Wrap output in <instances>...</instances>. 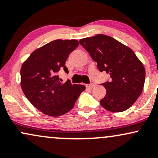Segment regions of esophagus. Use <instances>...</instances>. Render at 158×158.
I'll return each instance as SVG.
<instances>
[{
    "instance_id": "1",
    "label": "esophagus",
    "mask_w": 158,
    "mask_h": 158,
    "mask_svg": "<svg viewBox=\"0 0 158 158\" xmlns=\"http://www.w3.org/2000/svg\"><path fill=\"white\" fill-rule=\"evenodd\" d=\"M85 86H86L87 88H90V89H91V88H93L94 86H95V85L93 84V83H91V84H87L85 85Z\"/></svg>"
}]
</instances>
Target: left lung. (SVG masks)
Masks as SVG:
<instances>
[{"label":"left lung","instance_id":"1","mask_svg":"<svg viewBox=\"0 0 158 158\" xmlns=\"http://www.w3.org/2000/svg\"><path fill=\"white\" fill-rule=\"evenodd\" d=\"M97 63L100 72L110 74L111 80L102 84L106 95L100 100L103 108L122 112L136 102L143 90L146 70L133 50L110 36L99 34L79 40Z\"/></svg>","mask_w":158,"mask_h":158}]
</instances>
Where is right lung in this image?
<instances>
[{
	"mask_svg": "<svg viewBox=\"0 0 158 158\" xmlns=\"http://www.w3.org/2000/svg\"><path fill=\"white\" fill-rule=\"evenodd\" d=\"M79 45L77 40L52 41L36 49L22 64L21 87L29 101L46 115L59 117L68 113L85 87L61 83L57 73L68 70L65 61Z\"/></svg>",
	"mask_w": 158,
	"mask_h": 158,
	"instance_id": "1",
	"label": "right lung"
}]
</instances>
